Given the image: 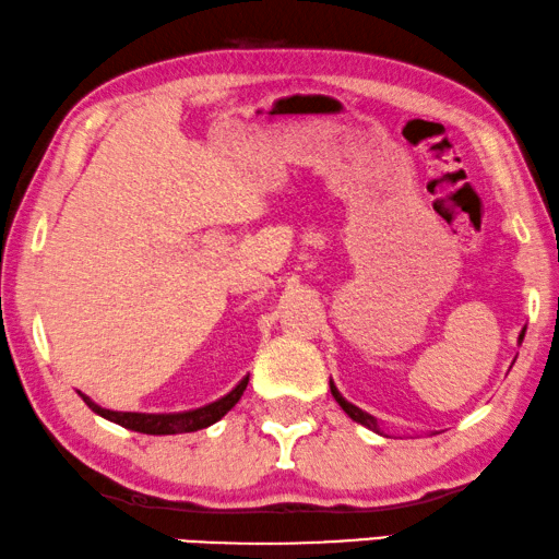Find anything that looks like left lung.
<instances>
[{
	"label": "left lung",
	"instance_id": "1",
	"mask_svg": "<svg viewBox=\"0 0 559 559\" xmlns=\"http://www.w3.org/2000/svg\"><path fill=\"white\" fill-rule=\"evenodd\" d=\"M519 340H524V332H522V334H519ZM329 388H332V395H334V400H336V403H340V405H342V411H344V413H347L352 420H357V423H361V426H367L369 430H374V433H380V428H377V420L372 418V415H367L365 411H359V407H357V405H352V403H347V400H344V397L340 395V390H336V388H334V382H332V384H329Z\"/></svg>",
	"mask_w": 559,
	"mask_h": 559
}]
</instances>
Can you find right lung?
Returning a JSON list of instances; mask_svg holds the SVG:
<instances>
[{"instance_id": "obj_1", "label": "right lung", "mask_w": 559, "mask_h": 559, "mask_svg": "<svg viewBox=\"0 0 559 559\" xmlns=\"http://www.w3.org/2000/svg\"><path fill=\"white\" fill-rule=\"evenodd\" d=\"M248 388V377L246 380H240L238 388H235L230 395H225L223 400H217V403L212 405H204L200 411H192V413H177V415H144V413H116V411H104V407H98L96 403H91L88 397H83L85 403L93 413L104 415L106 420H114L119 423V426L129 428V430H136V433H146V436H175V433H194V430H202L212 426V423H217L223 418L225 413H230L235 403L242 397V392Z\"/></svg>"}]
</instances>
